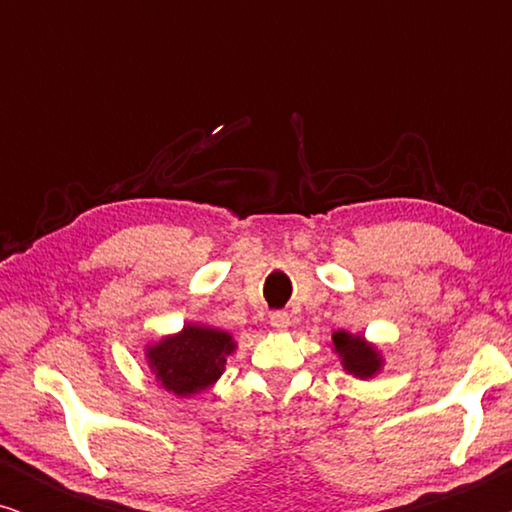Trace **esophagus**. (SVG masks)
I'll list each match as a JSON object with an SVG mask.
<instances>
[{"instance_id": "esophagus-1", "label": "esophagus", "mask_w": 512, "mask_h": 512, "mask_svg": "<svg viewBox=\"0 0 512 512\" xmlns=\"http://www.w3.org/2000/svg\"><path fill=\"white\" fill-rule=\"evenodd\" d=\"M270 326L275 328V331H286V328L291 326V317L286 312H272L270 314Z\"/></svg>"}]
</instances>
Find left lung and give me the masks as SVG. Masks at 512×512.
I'll use <instances>...</instances> for the list:
<instances>
[{"mask_svg":"<svg viewBox=\"0 0 512 512\" xmlns=\"http://www.w3.org/2000/svg\"><path fill=\"white\" fill-rule=\"evenodd\" d=\"M333 352L340 359V366L347 375L356 380H373L382 373L384 356L375 342L366 340V335L335 331L333 333Z\"/></svg>","mask_w":512,"mask_h":512,"instance_id":"left-lung-1","label":"left lung"}]
</instances>
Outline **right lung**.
<instances>
[{"mask_svg": "<svg viewBox=\"0 0 512 512\" xmlns=\"http://www.w3.org/2000/svg\"><path fill=\"white\" fill-rule=\"evenodd\" d=\"M235 349V338L223 328L186 321L179 333L149 342L144 347V361L158 387L177 398H188L219 382Z\"/></svg>", "mask_w": 512, "mask_h": 512, "instance_id": "add662e5", "label": "right lung"}]
</instances>
